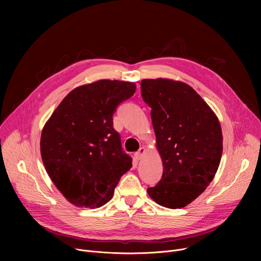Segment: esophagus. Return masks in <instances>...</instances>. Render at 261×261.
Here are the masks:
<instances>
[{
    "instance_id": "1",
    "label": "esophagus",
    "mask_w": 261,
    "mask_h": 261,
    "mask_svg": "<svg viewBox=\"0 0 261 261\" xmlns=\"http://www.w3.org/2000/svg\"><path fill=\"white\" fill-rule=\"evenodd\" d=\"M144 147H140L139 150L134 154V157H135V159L136 160H140L141 159V157H142V155H143V153H144Z\"/></svg>"
}]
</instances>
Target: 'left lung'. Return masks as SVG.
I'll use <instances>...</instances> for the list:
<instances>
[{"instance_id": "left-lung-1", "label": "left lung", "mask_w": 261, "mask_h": 261, "mask_svg": "<svg viewBox=\"0 0 261 261\" xmlns=\"http://www.w3.org/2000/svg\"><path fill=\"white\" fill-rule=\"evenodd\" d=\"M141 97L151 118L163 174L147 194L168 208L184 207L213 180L220 164L223 137L218 118L188 85L170 80H142Z\"/></svg>"}]
</instances>
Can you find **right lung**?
<instances>
[{
  "label": "right lung",
  "mask_w": 261,
  "mask_h": 261,
  "mask_svg": "<svg viewBox=\"0 0 261 261\" xmlns=\"http://www.w3.org/2000/svg\"><path fill=\"white\" fill-rule=\"evenodd\" d=\"M133 83L98 81L71 91L45 124L40 140L44 167L65 198L100 207L132 167L114 129L117 107L135 93Z\"/></svg>",
  "instance_id": "right-lung-1"
}]
</instances>
